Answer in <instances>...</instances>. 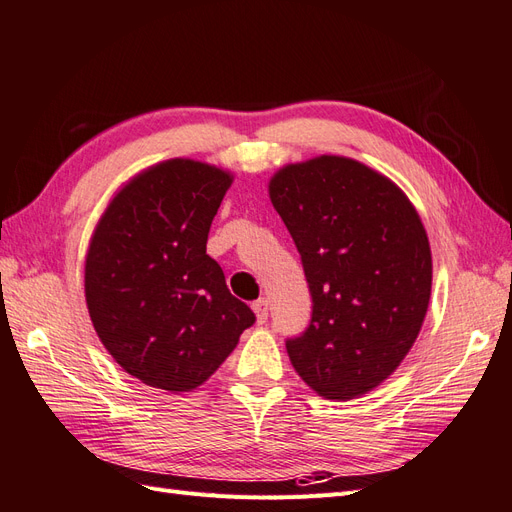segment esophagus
Masks as SVG:
<instances>
[{"label":"esophagus","mask_w":512,"mask_h":512,"mask_svg":"<svg viewBox=\"0 0 512 512\" xmlns=\"http://www.w3.org/2000/svg\"><path fill=\"white\" fill-rule=\"evenodd\" d=\"M253 311H255V316H257V322L264 324V322L268 320V300H266V298L255 300V303H253Z\"/></svg>","instance_id":"esophagus-1"}]
</instances>
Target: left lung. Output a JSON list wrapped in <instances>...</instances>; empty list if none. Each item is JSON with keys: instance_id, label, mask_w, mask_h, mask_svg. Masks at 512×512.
<instances>
[{"instance_id": "1", "label": "left lung", "mask_w": 512, "mask_h": 512, "mask_svg": "<svg viewBox=\"0 0 512 512\" xmlns=\"http://www.w3.org/2000/svg\"><path fill=\"white\" fill-rule=\"evenodd\" d=\"M268 190L311 294V322L287 339V355L322 398L363 396L424 324L432 257L422 220L396 183L350 157L283 166Z\"/></svg>"}]
</instances>
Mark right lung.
<instances>
[{"label":"right lung","mask_w":512,"mask_h":512,"mask_svg":"<svg viewBox=\"0 0 512 512\" xmlns=\"http://www.w3.org/2000/svg\"><path fill=\"white\" fill-rule=\"evenodd\" d=\"M231 181L227 170L181 157L155 164L114 196L90 240V320L114 361L144 385L196 389L255 324L205 253Z\"/></svg>","instance_id":"obj_1"}]
</instances>
